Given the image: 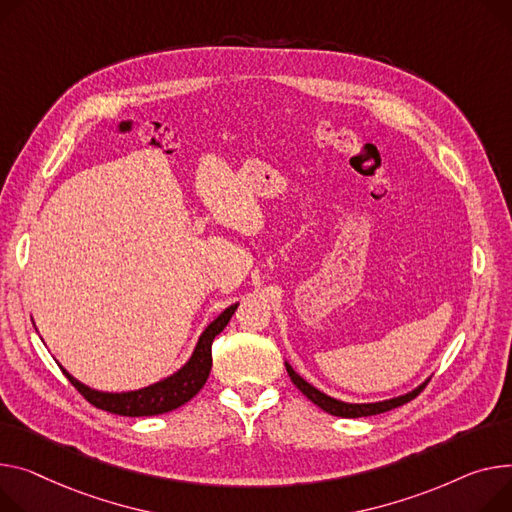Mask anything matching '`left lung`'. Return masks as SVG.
Instances as JSON below:
<instances>
[{
  "label": "left lung",
  "instance_id": "8db88e82",
  "mask_svg": "<svg viewBox=\"0 0 512 512\" xmlns=\"http://www.w3.org/2000/svg\"><path fill=\"white\" fill-rule=\"evenodd\" d=\"M286 370L290 374L292 383L302 391V395H306L315 405H319L323 412H327L331 416H337V418H362V416H377V414L389 412V410H393V407H399V405H403L407 401H412L416 395H420V391L430 381V379H426L414 391L405 393V395H399V397H393V399H385V401H377V403H346V401H339L335 397H329L323 391L315 389L311 383H306L288 362H286Z\"/></svg>",
  "mask_w": 512,
  "mask_h": 512
}]
</instances>
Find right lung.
I'll use <instances>...</instances> for the list:
<instances>
[{
  "mask_svg": "<svg viewBox=\"0 0 512 512\" xmlns=\"http://www.w3.org/2000/svg\"><path fill=\"white\" fill-rule=\"evenodd\" d=\"M236 304H230L226 311H222L197 339V346L191 354V358L170 377L148 385L138 391H125V393H107V391H96L78 379H74L70 372L63 366V374L70 383L84 395L98 410H105L117 416H129V418H140V416H158L173 412L177 407L185 405L191 397H195L201 387L206 385L210 370H212V342L214 337L228 325L230 317L236 311Z\"/></svg>",
  "mask_w": 512,
  "mask_h": 512,
  "instance_id": "add662e5",
  "label": "right lung"
}]
</instances>
